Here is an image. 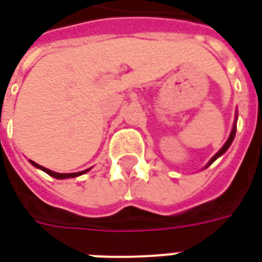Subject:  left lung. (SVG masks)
I'll list each match as a JSON object with an SVG mask.
<instances>
[{"instance_id":"1","label":"left lung","mask_w":262,"mask_h":262,"mask_svg":"<svg viewBox=\"0 0 262 262\" xmlns=\"http://www.w3.org/2000/svg\"><path fill=\"white\" fill-rule=\"evenodd\" d=\"M236 123H237V112H236V119H234V125H233V129H231V133H230V136H229V139H227V142H226L225 144H223V147L220 148L219 151H217V153L214 154L213 157L210 159V161H209L208 164L205 165V168H206V167H209V165L212 164V163H213L214 160L219 159L220 156H223V154H225L226 151H227V148L230 147V144H231V143H233V139H234V136H236V129H237Z\"/></svg>"}]
</instances>
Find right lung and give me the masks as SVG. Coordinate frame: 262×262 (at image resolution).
Wrapping results in <instances>:
<instances>
[{
    "mask_svg": "<svg viewBox=\"0 0 262 262\" xmlns=\"http://www.w3.org/2000/svg\"><path fill=\"white\" fill-rule=\"evenodd\" d=\"M29 163H31L33 167H36V168H39V170L45 171L46 174H49L50 177H53V178H57V180H66V178H75V177L78 176H82V174H85V172H88V171L91 170V168H88V170H84V171H80V172H71V174H60V172H54V171L49 170V168H45V167H42V165L36 164L35 161H32V160H29Z\"/></svg>",
    "mask_w": 262,
    "mask_h": 262,
    "instance_id": "right-lung-1",
    "label": "right lung"
}]
</instances>
